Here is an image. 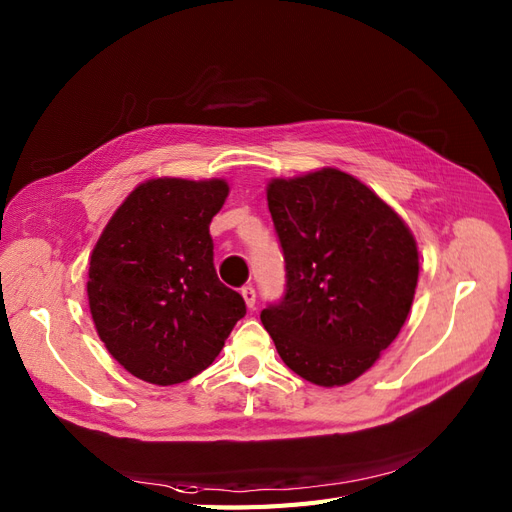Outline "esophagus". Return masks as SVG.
Returning <instances> with one entry per match:
<instances>
[{
	"label": "esophagus",
	"mask_w": 512,
	"mask_h": 512,
	"mask_svg": "<svg viewBox=\"0 0 512 512\" xmlns=\"http://www.w3.org/2000/svg\"><path fill=\"white\" fill-rule=\"evenodd\" d=\"M242 298H244L246 306H249V308H255V300H257L255 287H253V285H244V287H242Z\"/></svg>",
	"instance_id": "obj_1"
}]
</instances>
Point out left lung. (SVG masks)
I'll list each match as a JSON object with an SVG mask.
<instances>
[{
  "label": "left lung",
  "instance_id": "1",
  "mask_svg": "<svg viewBox=\"0 0 512 512\" xmlns=\"http://www.w3.org/2000/svg\"><path fill=\"white\" fill-rule=\"evenodd\" d=\"M268 208L287 280L261 323L295 374L321 387L351 383L408 317L417 242L381 197L332 168L272 180Z\"/></svg>",
  "mask_w": 512,
  "mask_h": 512
}]
</instances>
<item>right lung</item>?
<instances>
[{"mask_svg":"<svg viewBox=\"0 0 512 512\" xmlns=\"http://www.w3.org/2000/svg\"><path fill=\"white\" fill-rule=\"evenodd\" d=\"M225 180L155 178L129 193L97 240L89 306L108 353L153 385L206 370L246 315L214 270L210 221Z\"/></svg>","mask_w":512,"mask_h":512,"instance_id":"obj_1","label":"right lung"}]
</instances>
